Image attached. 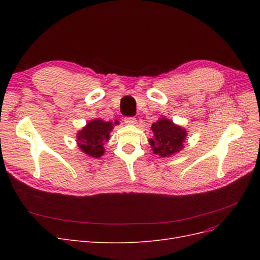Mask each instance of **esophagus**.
<instances>
[{
	"instance_id": "1",
	"label": "esophagus",
	"mask_w": 260,
	"mask_h": 260,
	"mask_svg": "<svg viewBox=\"0 0 260 260\" xmlns=\"http://www.w3.org/2000/svg\"><path fill=\"white\" fill-rule=\"evenodd\" d=\"M123 121L127 123V124H136L137 122V119L135 117H124Z\"/></svg>"
}]
</instances>
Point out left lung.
I'll use <instances>...</instances> for the list:
<instances>
[{
  "label": "left lung",
  "mask_w": 260,
  "mask_h": 260,
  "mask_svg": "<svg viewBox=\"0 0 260 260\" xmlns=\"http://www.w3.org/2000/svg\"><path fill=\"white\" fill-rule=\"evenodd\" d=\"M154 139L149 140L153 152L161 157L174 155L183 148L186 131L172 121L161 118L152 124Z\"/></svg>",
  "instance_id": "left-lung-1"
}]
</instances>
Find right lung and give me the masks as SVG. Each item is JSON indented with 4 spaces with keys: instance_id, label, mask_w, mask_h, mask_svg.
<instances>
[{
    "instance_id": "add662e5",
    "label": "right lung",
    "mask_w": 260,
    "mask_h": 260,
    "mask_svg": "<svg viewBox=\"0 0 260 260\" xmlns=\"http://www.w3.org/2000/svg\"><path fill=\"white\" fill-rule=\"evenodd\" d=\"M113 128L112 122L100 119L93 120L78 133V145L85 154L99 158L104 154L103 145L105 141L109 139V132Z\"/></svg>"
}]
</instances>
